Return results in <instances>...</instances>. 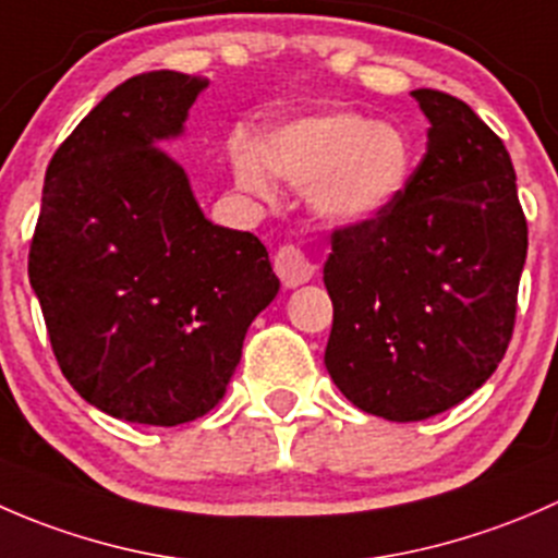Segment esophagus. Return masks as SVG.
Listing matches in <instances>:
<instances>
[{
    "label": "esophagus",
    "instance_id": "obj_1",
    "mask_svg": "<svg viewBox=\"0 0 558 558\" xmlns=\"http://www.w3.org/2000/svg\"><path fill=\"white\" fill-rule=\"evenodd\" d=\"M275 272L283 280V286L294 289V286L307 283L313 278L315 267L311 258L294 245H283L278 253H275Z\"/></svg>",
    "mask_w": 558,
    "mask_h": 558
}]
</instances>
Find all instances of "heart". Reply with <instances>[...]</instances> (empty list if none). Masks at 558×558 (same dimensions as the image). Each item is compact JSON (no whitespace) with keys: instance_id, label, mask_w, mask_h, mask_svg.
Wrapping results in <instances>:
<instances>
[{"instance_id":"obj_1","label":"heart","mask_w":558,"mask_h":558,"mask_svg":"<svg viewBox=\"0 0 558 558\" xmlns=\"http://www.w3.org/2000/svg\"><path fill=\"white\" fill-rule=\"evenodd\" d=\"M234 178L245 191L267 196L269 172L307 189L313 213L329 223H364L402 196L413 150L402 129L359 112H326L272 129L253 145H234Z\"/></svg>"}]
</instances>
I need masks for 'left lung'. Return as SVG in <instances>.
Masks as SVG:
<instances>
[{
  "instance_id": "obj_1",
  "label": "left lung",
  "mask_w": 558,
  "mask_h": 558,
  "mask_svg": "<svg viewBox=\"0 0 558 558\" xmlns=\"http://www.w3.org/2000/svg\"><path fill=\"white\" fill-rule=\"evenodd\" d=\"M429 148L402 196L331 232L324 364L364 413L424 421L477 391L510 345L526 216L502 140L451 94L418 88Z\"/></svg>"
}]
</instances>
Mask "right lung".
I'll return each instance as SVG.
<instances>
[{
  "label": "right lung",
  "instance_id": "right-lung-1",
  "mask_svg": "<svg viewBox=\"0 0 558 558\" xmlns=\"http://www.w3.org/2000/svg\"><path fill=\"white\" fill-rule=\"evenodd\" d=\"M205 88L170 70L129 77L45 172L29 283L50 348L88 404L134 424L210 413L280 289L262 240L207 221L159 145Z\"/></svg>",
  "mask_w": 558,
  "mask_h": 558
}]
</instances>
